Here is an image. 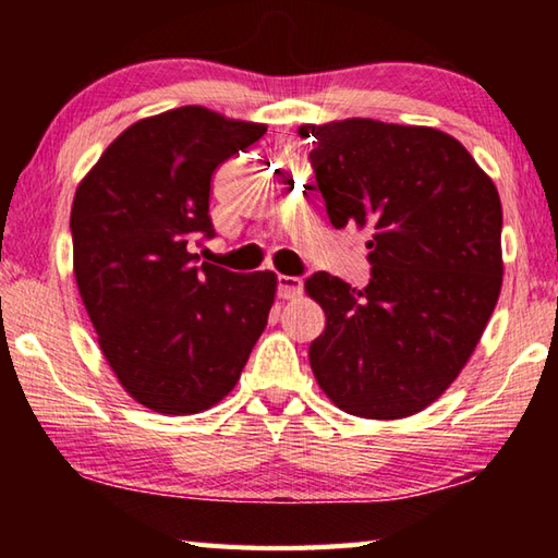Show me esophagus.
Instances as JSON below:
<instances>
[{"label":"esophagus","mask_w":558,"mask_h":558,"mask_svg":"<svg viewBox=\"0 0 558 558\" xmlns=\"http://www.w3.org/2000/svg\"><path fill=\"white\" fill-rule=\"evenodd\" d=\"M278 292L282 300H292L298 298L302 292V280L300 278H292V276H280L278 278Z\"/></svg>","instance_id":"obj_1"}]
</instances>
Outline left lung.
<instances>
[{
    "instance_id": "8db88e82",
    "label": "left lung",
    "mask_w": 558,
    "mask_h": 558,
    "mask_svg": "<svg viewBox=\"0 0 558 558\" xmlns=\"http://www.w3.org/2000/svg\"><path fill=\"white\" fill-rule=\"evenodd\" d=\"M335 229L369 233L364 290L305 280L325 310L310 344L319 389L344 413L396 421L458 379L502 290V204L448 132L372 118L300 125Z\"/></svg>"
}]
</instances>
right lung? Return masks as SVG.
<instances>
[{"label": "right lung", "mask_w": 558, "mask_h": 558, "mask_svg": "<svg viewBox=\"0 0 558 558\" xmlns=\"http://www.w3.org/2000/svg\"><path fill=\"white\" fill-rule=\"evenodd\" d=\"M266 130L204 106L159 112L122 130L75 189V286L112 374L149 411L223 401L268 325L276 272L192 253L214 235V172Z\"/></svg>", "instance_id": "obj_1"}]
</instances>
